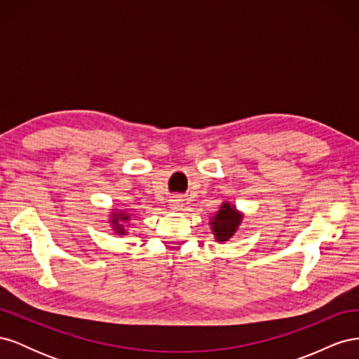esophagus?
Segmentation results:
<instances>
[{
	"label": "esophagus",
	"instance_id": "1",
	"mask_svg": "<svg viewBox=\"0 0 359 359\" xmlns=\"http://www.w3.org/2000/svg\"><path fill=\"white\" fill-rule=\"evenodd\" d=\"M169 205H170V208L172 210H175V211H180V210H182V199H181V196H173L170 201H169Z\"/></svg>",
	"mask_w": 359,
	"mask_h": 359
}]
</instances>
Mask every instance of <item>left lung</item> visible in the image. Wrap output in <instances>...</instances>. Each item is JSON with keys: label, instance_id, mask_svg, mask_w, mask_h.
Masks as SVG:
<instances>
[{"label": "left lung", "instance_id": "1", "mask_svg": "<svg viewBox=\"0 0 359 359\" xmlns=\"http://www.w3.org/2000/svg\"><path fill=\"white\" fill-rule=\"evenodd\" d=\"M244 214L236 210V206L231 202H223L219 211L211 217V231L217 243L229 241L240 227Z\"/></svg>", "mask_w": 359, "mask_h": 359}]
</instances>
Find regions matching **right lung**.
I'll return each instance as SVG.
<instances>
[{"label":"right lung","instance_id":"obj_1","mask_svg":"<svg viewBox=\"0 0 359 359\" xmlns=\"http://www.w3.org/2000/svg\"><path fill=\"white\" fill-rule=\"evenodd\" d=\"M130 215L128 212L123 211V210H112L111 212V219H109V223L112 226V231L116 233V235H127V222L130 220Z\"/></svg>","mask_w":359,"mask_h":359}]
</instances>
